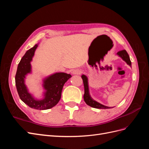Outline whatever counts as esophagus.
<instances>
[{
	"instance_id": "34e87169",
	"label": "esophagus",
	"mask_w": 149,
	"mask_h": 149,
	"mask_svg": "<svg viewBox=\"0 0 149 149\" xmlns=\"http://www.w3.org/2000/svg\"><path fill=\"white\" fill-rule=\"evenodd\" d=\"M81 73H82L81 70H79V69L74 70L73 71V72H72V73H73V74H80Z\"/></svg>"
}]
</instances>
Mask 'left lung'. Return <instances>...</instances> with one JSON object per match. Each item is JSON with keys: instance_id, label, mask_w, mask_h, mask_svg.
Listing matches in <instances>:
<instances>
[{"instance_id": "obj_1", "label": "left lung", "mask_w": 149, "mask_h": 149, "mask_svg": "<svg viewBox=\"0 0 149 149\" xmlns=\"http://www.w3.org/2000/svg\"><path fill=\"white\" fill-rule=\"evenodd\" d=\"M119 57H120L126 63L131 67V61H130L129 56L128 55L127 52H126L125 49L121 50L117 53ZM81 78L83 81L84 87V100L85 102L89 106H91L94 108H96V109H109L110 107H107L106 106H104L100 102L94 100L91 97V95L89 94V85H88V78L85 74H82Z\"/></svg>"}]
</instances>
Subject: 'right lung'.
<instances>
[{"label":"right lung","mask_w":149,"mask_h":149,"mask_svg":"<svg viewBox=\"0 0 149 149\" xmlns=\"http://www.w3.org/2000/svg\"><path fill=\"white\" fill-rule=\"evenodd\" d=\"M38 43L28 51L22 57L17 67L15 75V85L20 100L30 107L35 109L46 110L56 106L61 99V92L65 83L71 75L62 72L53 73L43 79V87L45 91L42 99L35 98L29 93L25 85L26 76L31 73V61L35 55V52Z\"/></svg>","instance_id":"obj_1"}]
</instances>
